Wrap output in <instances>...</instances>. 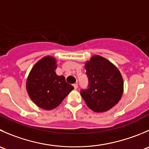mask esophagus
<instances>
[{"label": "esophagus", "instance_id": "34e87169", "mask_svg": "<svg viewBox=\"0 0 149 149\" xmlns=\"http://www.w3.org/2000/svg\"><path fill=\"white\" fill-rule=\"evenodd\" d=\"M73 86H74V89H77V88H78V84H76V83L74 84H73Z\"/></svg>", "mask_w": 149, "mask_h": 149}]
</instances>
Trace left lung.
Segmentation results:
<instances>
[{"instance_id": "8db88e82", "label": "left lung", "mask_w": 149, "mask_h": 149, "mask_svg": "<svg viewBox=\"0 0 149 149\" xmlns=\"http://www.w3.org/2000/svg\"><path fill=\"white\" fill-rule=\"evenodd\" d=\"M89 89L81 91L86 105L96 113L108 111L116 105L124 92V81L119 69L100 55L85 63Z\"/></svg>"}]
</instances>
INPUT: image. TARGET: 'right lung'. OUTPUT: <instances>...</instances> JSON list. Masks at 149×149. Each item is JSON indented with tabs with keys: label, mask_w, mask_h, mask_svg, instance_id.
Instances as JSON below:
<instances>
[{
	"label": "right lung",
	"mask_w": 149,
	"mask_h": 149,
	"mask_svg": "<svg viewBox=\"0 0 149 149\" xmlns=\"http://www.w3.org/2000/svg\"><path fill=\"white\" fill-rule=\"evenodd\" d=\"M57 60L46 56L38 61L30 70L26 82V89L30 99L44 110L57 108L74 89L65 81L63 76L56 74Z\"/></svg>",
	"instance_id": "right-lung-1"
}]
</instances>
